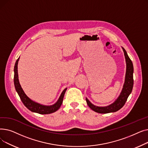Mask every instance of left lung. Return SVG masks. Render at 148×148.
Returning <instances> with one entry per match:
<instances>
[{
  "label": "left lung",
  "instance_id": "1",
  "mask_svg": "<svg viewBox=\"0 0 148 148\" xmlns=\"http://www.w3.org/2000/svg\"><path fill=\"white\" fill-rule=\"evenodd\" d=\"M122 49L124 53V56H125L126 65H127L125 82H124L122 90L119 96L114 101V103L105 107H99V106H95L92 103H91L87 98H86V103L88 106L92 110H94L97 113H112V112L118 111L124 106V104H125L128 97L131 93L132 90H133V84H134V80H133L134 68H133V62H132L129 56H128V54L126 50L123 47H122Z\"/></svg>",
  "mask_w": 148,
  "mask_h": 148
}]
</instances>
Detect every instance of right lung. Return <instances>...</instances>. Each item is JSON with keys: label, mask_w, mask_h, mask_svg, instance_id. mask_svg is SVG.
I'll use <instances>...</instances> for the list:
<instances>
[{"label": "right lung", "mask_w": 148, "mask_h": 148, "mask_svg": "<svg viewBox=\"0 0 148 148\" xmlns=\"http://www.w3.org/2000/svg\"><path fill=\"white\" fill-rule=\"evenodd\" d=\"M20 57L17 60L14 66V83L15 90H16L17 94H18L22 103H23L29 110L31 112L37 113L39 114H50L52 113H54L56 112L60 107L61 106L62 102H63V99L64 97L65 93L67 89V88H65L63 91H62V94H60L58 100L56 103H54L53 105L51 106H45L43 104H41L40 103H38L30 99L23 91L22 88L21 87V85L20 84L19 80H18V62L19 60Z\"/></svg>", "instance_id": "right-lung-1"}]
</instances>
